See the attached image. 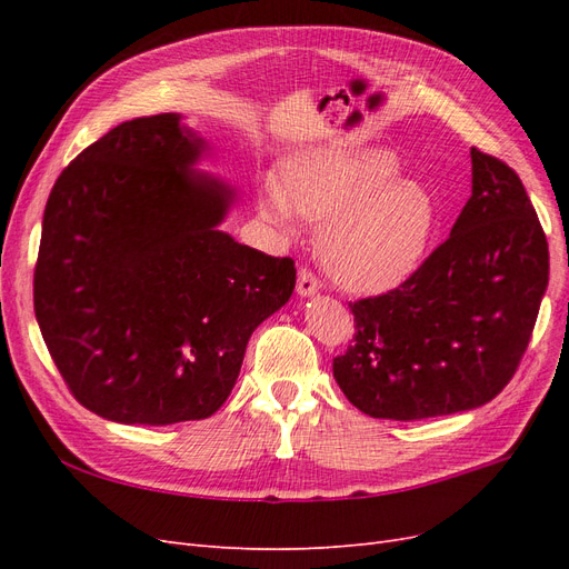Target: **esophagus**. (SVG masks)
<instances>
[{
  "mask_svg": "<svg viewBox=\"0 0 569 569\" xmlns=\"http://www.w3.org/2000/svg\"><path fill=\"white\" fill-rule=\"evenodd\" d=\"M320 289H322V284L311 270H306V268L299 270V280H297V295L299 297H316Z\"/></svg>",
  "mask_w": 569,
  "mask_h": 569,
  "instance_id": "34e87169",
  "label": "esophagus"
}]
</instances>
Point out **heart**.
<instances>
[{"label":"heart","mask_w":569,"mask_h":569,"mask_svg":"<svg viewBox=\"0 0 569 569\" xmlns=\"http://www.w3.org/2000/svg\"><path fill=\"white\" fill-rule=\"evenodd\" d=\"M399 173V157L385 147L308 149L289 159L284 180H263L261 211L282 230L297 216L322 222L327 274L351 295H382L420 268L439 226L429 187Z\"/></svg>","instance_id":"1"}]
</instances>
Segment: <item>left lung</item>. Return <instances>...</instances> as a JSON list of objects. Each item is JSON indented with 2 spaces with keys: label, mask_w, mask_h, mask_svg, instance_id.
Wrapping results in <instances>:
<instances>
[{
  "label": "left lung",
  "mask_w": 569,
  "mask_h": 569,
  "mask_svg": "<svg viewBox=\"0 0 569 569\" xmlns=\"http://www.w3.org/2000/svg\"><path fill=\"white\" fill-rule=\"evenodd\" d=\"M472 197L451 237L382 297L351 306L356 343L335 358L343 396L370 418L472 410L520 366L548 287V242L518 173L470 149Z\"/></svg>",
  "instance_id": "1"
}]
</instances>
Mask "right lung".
Wrapping results in <instances>:
<instances>
[{
    "mask_svg": "<svg viewBox=\"0 0 569 569\" xmlns=\"http://www.w3.org/2000/svg\"><path fill=\"white\" fill-rule=\"evenodd\" d=\"M206 151L180 113L134 118L47 199L36 318L68 389L111 422L213 416L249 337L295 291L291 258L220 230L237 189L197 170Z\"/></svg>",
    "mask_w": 569,
    "mask_h": 569,
    "instance_id": "add662e5",
    "label": "right lung"
}]
</instances>
